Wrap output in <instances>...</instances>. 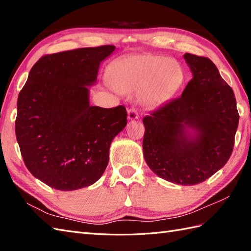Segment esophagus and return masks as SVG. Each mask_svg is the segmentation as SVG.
Here are the masks:
<instances>
[{"label": "esophagus", "instance_id": "obj_1", "mask_svg": "<svg viewBox=\"0 0 251 251\" xmlns=\"http://www.w3.org/2000/svg\"><path fill=\"white\" fill-rule=\"evenodd\" d=\"M127 118L129 121H132V120H137L139 118V114L137 112V110L135 108H130L128 109L127 111Z\"/></svg>", "mask_w": 251, "mask_h": 251}]
</instances>
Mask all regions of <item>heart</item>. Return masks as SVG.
Instances as JSON below:
<instances>
[{
    "label": "heart",
    "mask_w": 251,
    "mask_h": 251,
    "mask_svg": "<svg viewBox=\"0 0 251 251\" xmlns=\"http://www.w3.org/2000/svg\"><path fill=\"white\" fill-rule=\"evenodd\" d=\"M109 81L116 91H139L140 100L152 108L170 96L183 81L179 64L173 59L152 53L124 57L112 64Z\"/></svg>",
    "instance_id": "obj_1"
}]
</instances>
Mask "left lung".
<instances>
[{
  "mask_svg": "<svg viewBox=\"0 0 251 251\" xmlns=\"http://www.w3.org/2000/svg\"><path fill=\"white\" fill-rule=\"evenodd\" d=\"M192 79L182 96L144 116V159L171 183L204 182L229 160L238 126L233 90L215 64L186 53Z\"/></svg>",
  "mask_w": 251,
  "mask_h": 251,
  "instance_id": "left-lung-1",
  "label": "left lung"
}]
</instances>
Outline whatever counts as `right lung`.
I'll list each match as a JSON object with an SVG mask.
<instances>
[{
	"instance_id": "obj_1",
	"label": "right lung",
	"mask_w": 251,
	"mask_h": 251,
	"mask_svg": "<svg viewBox=\"0 0 251 251\" xmlns=\"http://www.w3.org/2000/svg\"><path fill=\"white\" fill-rule=\"evenodd\" d=\"M114 49L108 45L40 57L19 93L15 130L22 158L51 188L71 191L97 182L112 140L127 124L124 106L90 104L89 86Z\"/></svg>"
}]
</instances>
